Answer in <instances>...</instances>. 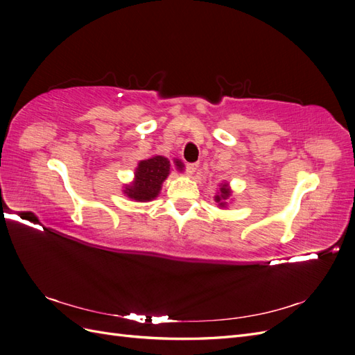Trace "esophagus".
Masks as SVG:
<instances>
[{"instance_id":"obj_1","label":"esophagus","mask_w":355,"mask_h":355,"mask_svg":"<svg viewBox=\"0 0 355 355\" xmlns=\"http://www.w3.org/2000/svg\"><path fill=\"white\" fill-rule=\"evenodd\" d=\"M197 168H198V164H196V163H192V164H188L187 166V173L191 176V175H194L196 171H197Z\"/></svg>"}]
</instances>
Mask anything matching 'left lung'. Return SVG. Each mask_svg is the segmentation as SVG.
Wrapping results in <instances>:
<instances>
[{"label":"left lung","instance_id":"1","mask_svg":"<svg viewBox=\"0 0 355 355\" xmlns=\"http://www.w3.org/2000/svg\"><path fill=\"white\" fill-rule=\"evenodd\" d=\"M231 200H232V189H231L230 182H222V184H219L216 196H214V201H216L218 207L227 209Z\"/></svg>","mask_w":355,"mask_h":355}]
</instances>
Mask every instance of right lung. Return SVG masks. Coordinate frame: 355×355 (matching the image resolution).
Here are the masks:
<instances>
[{"label":"right lung","mask_w":355,"mask_h":355,"mask_svg":"<svg viewBox=\"0 0 355 355\" xmlns=\"http://www.w3.org/2000/svg\"><path fill=\"white\" fill-rule=\"evenodd\" d=\"M173 167L178 171L185 170V164L179 158L170 161L163 155H153L146 159H141L135 168L133 180L123 187L124 196L137 202L155 200Z\"/></svg>","instance_id":"1"}]
</instances>
